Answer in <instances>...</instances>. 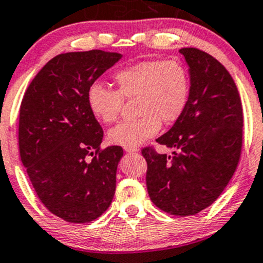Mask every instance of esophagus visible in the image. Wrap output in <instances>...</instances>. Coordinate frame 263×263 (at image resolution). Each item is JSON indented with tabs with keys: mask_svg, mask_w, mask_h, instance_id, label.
Instances as JSON below:
<instances>
[{
	"mask_svg": "<svg viewBox=\"0 0 263 263\" xmlns=\"http://www.w3.org/2000/svg\"><path fill=\"white\" fill-rule=\"evenodd\" d=\"M124 150H125L126 153H130V154L139 152V149H138V147H124Z\"/></svg>",
	"mask_w": 263,
	"mask_h": 263,
	"instance_id": "esophagus-1",
	"label": "esophagus"
}]
</instances>
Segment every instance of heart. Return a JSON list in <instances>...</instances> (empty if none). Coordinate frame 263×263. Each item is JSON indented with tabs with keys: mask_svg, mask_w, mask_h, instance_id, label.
<instances>
[{
	"mask_svg": "<svg viewBox=\"0 0 263 263\" xmlns=\"http://www.w3.org/2000/svg\"><path fill=\"white\" fill-rule=\"evenodd\" d=\"M117 90L96 82L88 88L87 104L90 113L105 124L119 118L124 99H137L139 118L123 122L110 129L108 139L124 147H137L156 135L161 122L173 124L186 108L190 76L178 61H144L118 70L114 74Z\"/></svg>",
	"mask_w": 263,
	"mask_h": 263,
	"instance_id": "obj_1",
	"label": "heart"
}]
</instances>
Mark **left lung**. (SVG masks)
<instances>
[{
  "label": "left lung",
  "mask_w": 263,
  "mask_h": 263,
  "mask_svg": "<svg viewBox=\"0 0 263 263\" xmlns=\"http://www.w3.org/2000/svg\"><path fill=\"white\" fill-rule=\"evenodd\" d=\"M186 61L190 94L182 116L158 138L173 155L144 147L146 187L160 210L190 216L221 195L242 147V104L234 79L219 61L197 48L179 51Z\"/></svg>",
  "instance_id": "1"
}]
</instances>
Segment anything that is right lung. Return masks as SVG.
<instances>
[{
	"mask_svg": "<svg viewBox=\"0 0 263 263\" xmlns=\"http://www.w3.org/2000/svg\"><path fill=\"white\" fill-rule=\"evenodd\" d=\"M120 58L100 49L55 55L21 103V160L41 202L67 222L98 219L116 193L123 149H100L103 129L88 108L87 92Z\"/></svg>",
	"mask_w": 263,
	"mask_h": 263,
	"instance_id": "add662e5",
	"label": "right lung"
}]
</instances>
